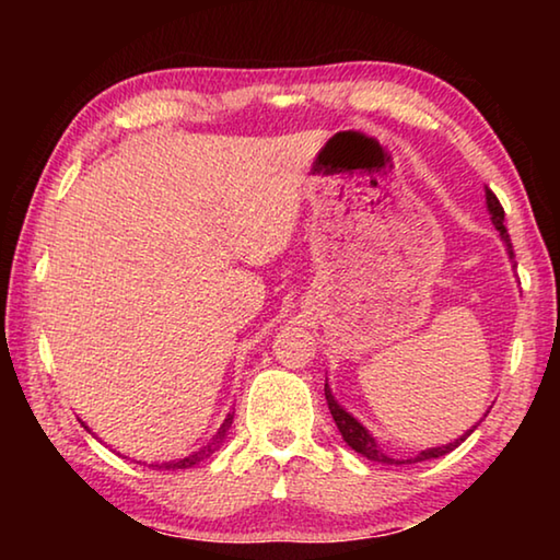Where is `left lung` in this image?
I'll list each match as a JSON object with an SVG mask.
<instances>
[{"label": "left lung", "mask_w": 560, "mask_h": 560, "mask_svg": "<svg viewBox=\"0 0 560 560\" xmlns=\"http://www.w3.org/2000/svg\"><path fill=\"white\" fill-rule=\"evenodd\" d=\"M485 197H487V210H489V214H491V224L497 226L501 242H504V246H506L509 259H511V264H514V249H511V240H509V232H506V226H504V207L499 205L497 195L491 192L489 187H485ZM514 267H516V264H514ZM326 402H328L330 415H334L340 438L346 440L348 447L355 450L358 454H363V457H368L371 462H381V464H415V462L444 457V454H450L452 450H457L459 444H462L464 440H467L469 434H471L474 430H477V424H479V422H477L471 430L464 432L462 438H457V440L450 442V444H442V447H428V450H422L420 454H415V457H410V459H395V457H387V454L383 452V447H381V444H377V440L373 438V434L368 432V430L363 428V424H360V422L355 420L353 415L346 412L343 407L338 405L334 393H330L328 383H326ZM487 412H489V410H487ZM485 417H487V415H485Z\"/></svg>", "instance_id": "1"}]
</instances>
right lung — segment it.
Here are the masks:
<instances>
[{"label": "right lung", "mask_w": 560, "mask_h": 560, "mask_svg": "<svg viewBox=\"0 0 560 560\" xmlns=\"http://www.w3.org/2000/svg\"><path fill=\"white\" fill-rule=\"evenodd\" d=\"M232 420H234V412H230L224 417V422L220 424V430H217L214 434H212V440L205 444L202 450H197V452H192V454H187V457H183V459H170V462H160V464H153V467H158V469H189V467H195V464H200V462H205L207 457H210V454H214L217 450L222 447V442L226 440V432H230V428H232ZM83 428L89 430V424L86 422H81ZM91 432V430H89ZM93 434V432H91Z\"/></svg>", "instance_id": "obj_1"}]
</instances>
